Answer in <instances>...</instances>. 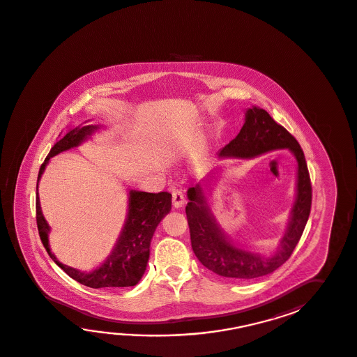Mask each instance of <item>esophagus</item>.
Returning a JSON list of instances; mask_svg holds the SVG:
<instances>
[{"instance_id": "34e87169", "label": "esophagus", "mask_w": 357, "mask_h": 357, "mask_svg": "<svg viewBox=\"0 0 357 357\" xmlns=\"http://www.w3.org/2000/svg\"><path fill=\"white\" fill-rule=\"evenodd\" d=\"M185 204V197L183 195L182 190H173V206L175 208H181Z\"/></svg>"}]
</instances>
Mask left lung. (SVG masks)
Returning a JSON list of instances; mask_svg holds the SVG:
<instances>
[{"instance_id":"obj_1","label":"left lung","mask_w":357,"mask_h":357,"mask_svg":"<svg viewBox=\"0 0 357 357\" xmlns=\"http://www.w3.org/2000/svg\"><path fill=\"white\" fill-rule=\"evenodd\" d=\"M286 149L298 164L296 195L290 212L289 224L276 252L262 255L235 244L218 224L204 196V188L211 190L212 174L187 192L190 202L185 213L190 225V243L198 261L218 276L250 281L266 276L281 267L292 255L305 229L312 207V184L305 156L298 141L276 123L264 109L252 107L245 112V122L238 136L220 151V159H252L273 150Z\"/></svg>"}]
</instances>
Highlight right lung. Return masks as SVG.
<instances>
[{"label": "right lung", "mask_w": 357, "mask_h": 357, "mask_svg": "<svg viewBox=\"0 0 357 357\" xmlns=\"http://www.w3.org/2000/svg\"><path fill=\"white\" fill-rule=\"evenodd\" d=\"M99 128L100 126L88 124L68 130L65 136H62L59 142L52 147L48 156L45 158L38 174L36 204L38 231L53 262L63 269L75 281L91 289H121L139 284V280L144 276L150 257V244L153 233L162 218L172 210V195L167 192L147 193L130 190L127 218L114 248L108 258L99 267L90 272H82L80 269L62 264L56 258V255L52 253L48 241L51 227L44 218L38 195V184L52 158L62 151L80 146Z\"/></svg>", "instance_id": "add662e5"}]
</instances>
